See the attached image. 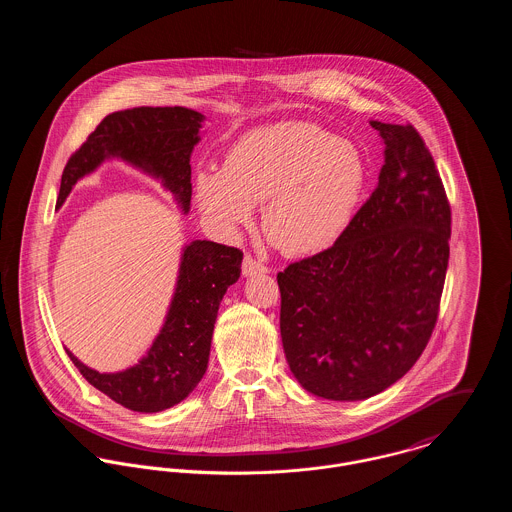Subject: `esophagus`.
Masks as SVG:
<instances>
[{
	"instance_id": "esophagus-1",
	"label": "esophagus",
	"mask_w": 512,
	"mask_h": 512,
	"mask_svg": "<svg viewBox=\"0 0 512 512\" xmlns=\"http://www.w3.org/2000/svg\"><path fill=\"white\" fill-rule=\"evenodd\" d=\"M266 272H268L266 264H262L260 260H256L250 254L244 256V262H242V274L244 276H256V274H266Z\"/></svg>"
}]
</instances>
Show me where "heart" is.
<instances>
[{"label": "heart", "instance_id": "obj_1", "mask_svg": "<svg viewBox=\"0 0 512 512\" xmlns=\"http://www.w3.org/2000/svg\"><path fill=\"white\" fill-rule=\"evenodd\" d=\"M357 147L311 122H282L242 136L224 169L197 175V201L226 230L248 226L264 203L266 236L290 256L333 246L353 219L365 189Z\"/></svg>", "mask_w": 512, "mask_h": 512}]
</instances>
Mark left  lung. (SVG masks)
Wrapping results in <instances>:
<instances>
[{"label":"left lung","mask_w":512,"mask_h":512,"mask_svg":"<svg viewBox=\"0 0 512 512\" xmlns=\"http://www.w3.org/2000/svg\"><path fill=\"white\" fill-rule=\"evenodd\" d=\"M378 185L339 240L278 274L280 331L297 382L327 400H365L424 353L443 292L451 209L412 124L372 120Z\"/></svg>","instance_id":"left-lung-1"}]
</instances>
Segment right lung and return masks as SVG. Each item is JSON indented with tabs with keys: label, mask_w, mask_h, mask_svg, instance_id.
Instances as JSON below:
<instances>
[{
	"label": "right lung",
	"mask_w": 512,
	"mask_h": 512,
	"mask_svg": "<svg viewBox=\"0 0 512 512\" xmlns=\"http://www.w3.org/2000/svg\"><path fill=\"white\" fill-rule=\"evenodd\" d=\"M203 114L183 108H132L108 114L65 165L57 205L74 183L104 159L120 157L169 189L183 213L191 207V151L199 144ZM242 252L211 240L185 246L165 323L138 365L98 372L69 357L80 374L114 402L134 412H161L185 400L201 382L211 353L222 295L240 278Z\"/></svg>",
	"instance_id": "right-lung-1"
}]
</instances>
